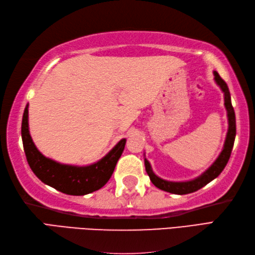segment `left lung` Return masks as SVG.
I'll return each instance as SVG.
<instances>
[{"mask_svg": "<svg viewBox=\"0 0 255 255\" xmlns=\"http://www.w3.org/2000/svg\"><path fill=\"white\" fill-rule=\"evenodd\" d=\"M214 74H215L216 83L220 86V89L223 90L225 94V106H226L227 113H228L227 115H228L229 128H228V132H227L224 149L221 151V153L219 154L217 160L214 162L213 165H211L207 171H205L202 175L198 176L197 178H195V180L187 181V182H170V181L162 180V178H160L159 176H156L154 174L152 169H151L149 161L147 159H144L145 171H147L151 182H152L154 186L162 189V191L169 192L172 194H177V195H185V194L196 192L198 189L204 187L205 185H207V184L213 181L214 178L217 177L220 173L223 172L227 163H228L232 148H234L235 138H236V115H235L234 107H232V104H231V97H230L228 85H227L225 81L220 78V75L217 72L215 71Z\"/></svg>", "mask_w": 255, "mask_h": 255, "instance_id": "left-lung-1", "label": "left lung"}]
</instances>
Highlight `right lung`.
I'll list each match as a JSON object with an SVG mask.
<instances>
[{"mask_svg": "<svg viewBox=\"0 0 255 255\" xmlns=\"http://www.w3.org/2000/svg\"><path fill=\"white\" fill-rule=\"evenodd\" d=\"M21 139L27 162L35 175L57 191L74 196L90 194L104 186L115 170L126 144V139H122L104 158L88 166L58 163L42 155L32 142L28 129V105L25 107L21 121Z\"/></svg>", "mask_w": 255, "mask_h": 255, "instance_id": "obj_1", "label": "right lung"}]
</instances>
